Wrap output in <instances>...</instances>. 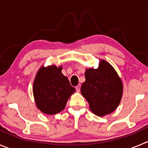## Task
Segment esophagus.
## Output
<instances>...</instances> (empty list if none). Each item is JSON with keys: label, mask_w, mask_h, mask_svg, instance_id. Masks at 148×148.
I'll return each mask as SVG.
<instances>
[{"label": "esophagus", "mask_w": 148, "mask_h": 148, "mask_svg": "<svg viewBox=\"0 0 148 148\" xmlns=\"http://www.w3.org/2000/svg\"><path fill=\"white\" fill-rule=\"evenodd\" d=\"M80 88H81L80 85H78L77 87H76V90H77V92H79V91H80Z\"/></svg>", "instance_id": "1"}]
</instances>
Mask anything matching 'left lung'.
Segmentation results:
<instances>
[{
  "mask_svg": "<svg viewBox=\"0 0 148 148\" xmlns=\"http://www.w3.org/2000/svg\"><path fill=\"white\" fill-rule=\"evenodd\" d=\"M81 93L88 101L90 109L98 116L112 112L118 107L123 95V83L114 68L101 60L98 69H88Z\"/></svg>",
  "mask_w": 148,
  "mask_h": 148,
  "instance_id": "obj_1",
  "label": "left lung"
}]
</instances>
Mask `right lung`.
<instances>
[{
    "label": "right lung",
    "instance_id": "right-lung-1",
    "mask_svg": "<svg viewBox=\"0 0 148 148\" xmlns=\"http://www.w3.org/2000/svg\"><path fill=\"white\" fill-rule=\"evenodd\" d=\"M61 71V66H41L36 75L33 93L37 108L43 113L55 114L61 112L75 92Z\"/></svg>",
    "mask_w": 148,
    "mask_h": 148
}]
</instances>
